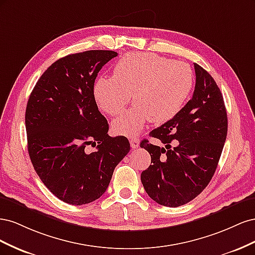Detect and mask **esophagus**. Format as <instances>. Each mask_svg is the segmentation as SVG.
<instances>
[{"label": "esophagus", "instance_id": "34e87169", "mask_svg": "<svg viewBox=\"0 0 255 255\" xmlns=\"http://www.w3.org/2000/svg\"><path fill=\"white\" fill-rule=\"evenodd\" d=\"M129 143H130V146H132L133 149H136V148H138V146H139L140 141H139V139H138V138H132V139L129 140Z\"/></svg>", "mask_w": 255, "mask_h": 255}]
</instances>
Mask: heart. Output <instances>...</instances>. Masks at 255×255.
<instances>
[{
  "mask_svg": "<svg viewBox=\"0 0 255 255\" xmlns=\"http://www.w3.org/2000/svg\"><path fill=\"white\" fill-rule=\"evenodd\" d=\"M194 86L188 64L156 54L130 52L113 69V78H99L94 85L98 106L110 116H118L130 98L136 102L112 123L115 134L133 137L150 120L165 123L181 112Z\"/></svg>",
  "mask_w": 255,
  "mask_h": 255,
  "instance_id": "heart-1",
  "label": "heart"
}]
</instances>
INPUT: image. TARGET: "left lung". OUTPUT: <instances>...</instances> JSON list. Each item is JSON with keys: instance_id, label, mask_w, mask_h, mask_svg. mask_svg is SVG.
<instances>
[{"instance_id": "obj_1", "label": "left lung", "mask_w": 255, "mask_h": 255, "mask_svg": "<svg viewBox=\"0 0 255 255\" xmlns=\"http://www.w3.org/2000/svg\"><path fill=\"white\" fill-rule=\"evenodd\" d=\"M196 86L181 112L150 136L165 146L140 142L151 155L141 183L156 203L176 207L201 194L218 166L228 133L225 101L217 84L206 70L194 64Z\"/></svg>"}]
</instances>
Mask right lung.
<instances>
[{
	"label": "right lung",
	"instance_id": "add662e5",
	"mask_svg": "<svg viewBox=\"0 0 255 255\" xmlns=\"http://www.w3.org/2000/svg\"><path fill=\"white\" fill-rule=\"evenodd\" d=\"M117 55L91 50L56 60L27 101L30 161L47 188L66 203L83 205L101 197L116 166L129 151L127 137L107 134L109 123L94 98L99 71ZM88 145L96 150L88 151Z\"/></svg>",
	"mask_w": 255,
	"mask_h": 255
}]
</instances>
